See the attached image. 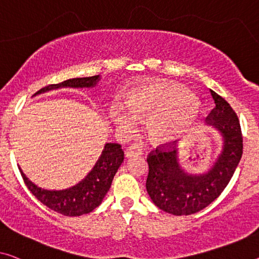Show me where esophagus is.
<instances>
[{"instance_id":"34e87169","label":"esophagus","mask_w":259,"mask_h":259,"mask_svg":"<svg viewBox=\"0 0 259 259\" xmlns=\"http://www.w3.org/2000/svg\"><path fill=\"white\" fill-rule=\"evenodd\" d=\"M140 154H142V148L140 145L133 144V145H130L129 148L125 149V157L126 158L134 157V156H140Z\"/></svg>"}]
</instances>
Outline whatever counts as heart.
<instances>
[{"label": "heart", "instance_id": "1", "mask_svg": "<svg viewBox=\"0 0 259 259\" xmlns=\"http://www.w3.org/2000/svg\"><path fill=\"white\" fill-rule=\"evenodd\" d=\"M125 108L114 105L110 116L122 133H130L136 118L149 117V136L156 142L175 140L194 121L200 109L195 95L180 84L153 82L134 91L125 100Z\"/></svg>", "mask_w": 259, "mask_h": 259}]
</instances>
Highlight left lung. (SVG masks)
<instances>
[{
	"label": "left lung",
	"instance_id": "obj_1",
	"mask_svg": "<svg viewBox=\"0 0 259 259\" xmlns=\"http://www.w3.org/2000/svg\"><path fill=\"white\" fill-rule=\"evenodd\" d=\"M215 107L208 114V124L223 137V150L206 175H187L180 167L177 150L167 144L148 154L146 191L161 210L173 215H191L210 204L229 184L243 153V136L236 113L218 93L210 90Z\"/></svg>",
	"mask_w": 259,
	"mask_h": 259
}]
</instances>
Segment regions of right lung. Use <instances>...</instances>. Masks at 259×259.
I'll return each instance as SVG.
<instances>
[{"label": "right lung", "instance_id": "right-lung-1", "mask_svg": "<svg viewBox=\"0 0 259 259\" xmlns=\"http://www.w3.org/2000/svg\"><path fill=\"white\" fill-rule=\"evenodd\" d=\"M98 81L99 75L68 79L60 83L49 84L38 91L36 94L61 87H94ZM123 159L124 152L121 149V145L116 143H107L99 160L86 178L75 186L63 191L41 190L26 178L22 169H19V172L29 191L46 207L65 216H80L91 213L102 202Z\"/></svg>", "mask_w": 259, "mask_h": 259}]
</instances>
